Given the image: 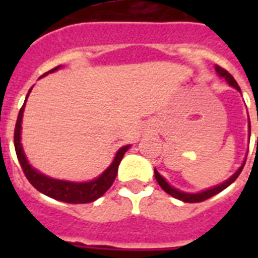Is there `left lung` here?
Listing matches in <instances>:
<instances>
[{"mask_svg": "<svg viewBox=\"0 0 258 258\" xmlns=\"http://www.w3.org/2000/svg\"><path fill=\"white\" fill-rule=\"evenodd\" d=\"M216 71L217 74L220 75L221 78H224L226 82L230 84L232 87H234V88L237 89V91H240L241 89L240 87H238V84H237V82L234 80V78H233L232 75L229 74L228 71L224 70V68H221L220 66H216ZM249 135H250V121H249ZM257 146H258V141H257ZM245 163H242V166H241L240 169L237 170L234 174H233L230 178H229L228 180H225L224 183L218 184V186H216V187L213 188H209V190H205V191L202 192H197V194H190V192H183V191H179V190H176V188L171 187L167 182L165 180V178H162V175L159 174V172L157 171V170H154V172H155V179L158 180V183H159V186H161L163 190H165L167 194H170L171 197H174V198H176V200H180L183 201V202H188V204H196V202H202V201H206L209 200V198H212L213 196H216V194H218V192H221L222 190H225V188L228 187V186H230V184L234 182V180L238 178V175L241 174V171H242V169H244Z\"/></svg>", "mask_w": 258, "mask_h": 258, "instance_id": "obj_1", "label": "left lung"}]
</instances>
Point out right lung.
Instances as JSON below:
<instances>
[{
	"instance_id": "add662e5",
	"label": "right lung",
	"mask_w": 258,
	"mask_h": 258,
	"mask_svg": "<svg viewBox=\"0 0 258 258\" xmlns=\"http://www.w3.org/2000/svg\"><path fill=\"white\" fill-rule=\"evenodd\" d=\"M60 68V66L53 68V70L48 71L46 74L42 76L54 72ZM32 89V88H30ZM29 89V92H30ZM29 95V93H28ZM26 95V99H28ZM25 99V101H26ZM24 107L25 103L20 109L17 116V121H16V127H14V149H16V154H17L18 162L21 165V169L25 174L26 179L29 180L30 184L34 188H37L38 191L45 194V196L53 198V200L61 201V202H67V204H89L93 202L97 198H100L111 186H112L113 180L116 178L117 167L120 163L121 158L124 155V153L130 149V146H124L117 151L116 157L113 159L112 165L109 166L108 169L105 170L99 178L91 182H84V183H75V182H67V180H57L48 178V176L42 175L36 170L30 167V165L26 161L24 151H22L21 142H20V135H21V120H22V112H24Z\"/></svg>"
}]
</instances>
